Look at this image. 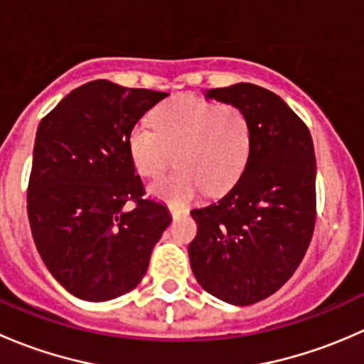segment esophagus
Segmentation results:
<instances>
[{
  "mask_svg": "<svg viewBox=\"0 0 364 364\" xmlns=\"http://www.w3.org/2000/svg\"><path fill=\"white\" fill-rule=\"evenodd\" d=\"M168 211H171V215L174 216V218H178V216L181 215H188V208L178 204H168Z\"/></svg>",
  "mask_w": 364,
  "mask_h": 364,
  "instance_id": "1",
  "label": "esophagus"
}]
</instances>
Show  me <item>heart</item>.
I'll return each mask as SVG.
<instances>
[{
    "instance_id": "obj_1",
    "label": "heart",
    "mask_w": 364,
    "mask_h": 364,
    "mask_svg": "<svg viewBox=\"0 0 364 364\" xmlns=\"http://www.w3.org/2000/svg\"><path fill=\"white\" fill-rule=\"evenodd\" d=\"M148 123L134 124L128 149L139 174L159 178L172 161V174L149 192L172 203H186L200 190L230 188L243 172L252 148V124L243 109L197 98H176L159 105Z\"/></svg>"
}]
</instances>
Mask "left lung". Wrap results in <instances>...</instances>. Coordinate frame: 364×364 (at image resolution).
Here are the masks:
<instances>
[{
  "mask_svg": "<svg viewBox=\"0 0 364 364\" xmlns=\"http://www.w3.org/2000/svg\"><path fill=\"white\" fill-rule=\"evenodd\" d=\"M252 124L243 174L215 204L192 209L190 266L205 292L247 306L278 291L303 260L315 227V151L306 124L269 90L250 82L205 91Z\"/></svg>",
  "mask_w": 364,
  "mask_h": 364,
  "instance_id": "obj_1",
  "label": "left lung"
}]
</instances>
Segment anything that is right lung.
<instances>
[{
  "instance_id": "right-lung-1",
  "label": "right lung",
  "mask_w": 364,
  "mask_h": 364,
  "mask_svg": "<svg viewBox=\"0 0 364 364\" xmlns=\"http://www.w3.org/2000/svg\"><path fill=\"white\" fill-rule=\"evenodd\" d=\"M165 97L91 80L40 121L29 225L47 269L79 299L109 301L137 287L172 222L164 204L144 199L128 149L134 124Z\"/></svg>"
}]
</instances>
